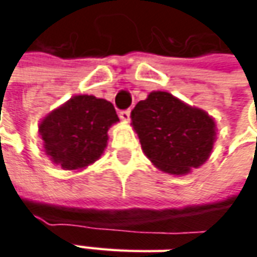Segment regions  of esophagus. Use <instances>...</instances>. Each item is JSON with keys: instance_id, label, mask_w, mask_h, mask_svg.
<instances>
[{"instance_id": "34e87169", "label": "esophagus", "mask_w": 257, "mask_h": 257, "mask_svg": "<svg viewBox=\"0 0 257 257\" xmlns=\"http://www.w3.org/2000/svg\"><path fill=\"white\" fill-rule=\"evenodd\" d=\"M120 118L123 120V121H130V111L128 110H125V111H120Z\"/></svg>"}]
</instances>
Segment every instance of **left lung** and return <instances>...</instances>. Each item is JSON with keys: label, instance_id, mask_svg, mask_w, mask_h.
Instances as JSON below:
<instances>
[{"label": "left lung", "instance_id": "8db88e82", "mask_svg": "<svg viewBox=\"0 0 257 257\" xmlns=\"http://www.w3.org/2000/svg\"><path fill=\"white\" fill-rule=\"evenodd\" d=\"M132 125L147 159L173 176L199 169L210 157L217 130L212 115L167 91H152L136 104Z\"/></svg>", "mask_w": 257, "mask_h": 257}]
</instances>
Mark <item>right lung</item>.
I'll use <instances>...</instances> for the list:
<instances>
[{"instance_id":"1","label":"right lung","mask_w":257,"mask_h":257,"mask_svg":"<svg viewBox=\"0 0 257 257\" xmlns=\"http://www.w3.org/2000/svg\"><path fill=\"white\" fill-rule=\"evenodd\" d=\"M118 121L110 101L78 94L47 114L38 124V133L50 160L63 170L75 172L101 157L108 130Z\"/></svg>"}]
</instances>
